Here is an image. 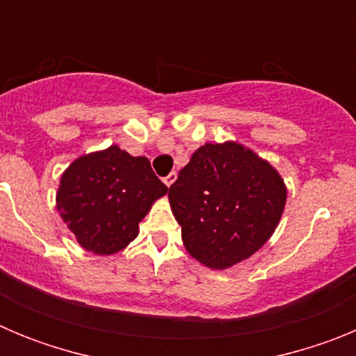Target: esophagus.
I'll use <instances>...</instances> for the list:
<instances>
[{"label": "esophagus", "instance_id": "obj_1", "mask_svg": "<svg viewBox=\"0 0 356 356\" xmlns=\"http://www.w3.org/2000/svg\"><path fill=\"white\" fill-rule=\"evenodd\" d=\"M175 181H176V172H171V175H168L165 178H163V184L168 185V187H171Z\"/></svg>", "mask_w": 356, "mask_h": 356}]
</instances>
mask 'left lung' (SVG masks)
I'll return each instance as SVG.
<instances>
[{"instance_id": "obj_1", "label": "left lung", "mask_w": 356, "mask_h": 356, "mask_svg": "<svg viewBox=\"0 0 356 356\" xmlns=\"http://www.w3.org/2000/svg\"><path fill=\"white\" fill-rule=\"evenodd\" d=\"M169 203L188 254L225 271L271 238L287 203V185L244 144L207 143L171 185Z\"/></svg>"}]
</instances>
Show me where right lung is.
Masks as SVG:
<instances>
[{"mask_svg": "<svg viewBox=\"0 0 356 356\" xmlns=\"http://www.w3.org/2000/svg\"><path fill=\"white\" fill-rule=\"evenodd\" d=\"M168 194L146 156L118 144L78 156L62 172L56 210L83 250L114 254L139 235V222Z\"/></svg>", "mask_w": 356, "mask_h": 356, "instance_id": "obj_1", "label": "right lung"}]
</instances>
